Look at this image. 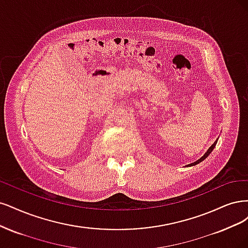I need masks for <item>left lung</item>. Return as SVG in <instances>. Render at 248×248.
Masks as SVG:
<instances>
[{
	"instance_id": "obj_1",
	"label": "left lung",
	"mask_w": 248,
	"mask_h": 248,
	"mask_svg": "<svg viewBox=\"0 0 248 248\" xmlns=\"http://www.w3.org/2000/svg\"><path fill=\"white\" fill-rule=\"evenodd\" d=\"M217 141H215L214 143H213V144L209 147V149L208 150H207L206 151V154L201 157V158H200V159H198V161L197 162H194V163H191V164H189V165H187V167H189V166H195V165H197V164H199L200 162H202V161H204V159L207 157V156H208L210 154H211V151L214 149V147H215V145H217Z\"/></svg>"
}]
</instances>
